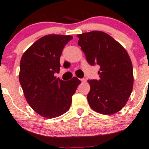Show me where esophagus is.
<instances>
[{
    "label": "esophagus",
    "instance_id": "esophagus-1",
    "mask_svg": "<svg viewBox=\"0 0 149 149\" xmlns=\"http://www.w3.org/2000/svg\"><path fill=\"white\" fill-rule=\"evenodd\" d=\"M81 81H82V82H85V81H87V80H86V79H84V78H83V79H81Z\"/></svg>",
    "mask_w": 149,
    "mask_h": 149
}]
</instances>
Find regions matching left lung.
Wrapping results in <instances>:
<instances>
[{"label":"left lung","instance_id":"obj_1","mask_svg":"<svg viewBox=\"0 0 149 149\" xmlns=\"http://www.w3.org/2000/svg\"><path fill=\"white\" fill-rule=\"evenodd\" d=\"M78 37V45L87 62L100 67V79L87 81L90 107L104 115L116 113L125 106L132 91L133 68L129 54L120 43L103 31H93Z\"/></svg>","mask_w":149,"mask_h":149}]
</instances>
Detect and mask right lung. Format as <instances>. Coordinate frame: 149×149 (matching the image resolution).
I'll return each instance as SVG.
<instances>
[{
	"label": "right lung",
	"mask_w": 149,
	"mask_h": 149,
	"mask_svg": "<svg viewBox=\"0 0 149 149\" xmlns=\"http://www.w3.org/2000/svg\"><path fill=\"white\" fill-rule=\"evenodd\" d=\"M72 39L70 35L44 36L20 60L19 80L26 101L37 113L47 118L60 116L69 109L72 96L81 82L76 77L62 81L54 76L59 71L62 50Z\"/></svg>",
	"instance_id": "right-lung-1"
}]
</instances>
